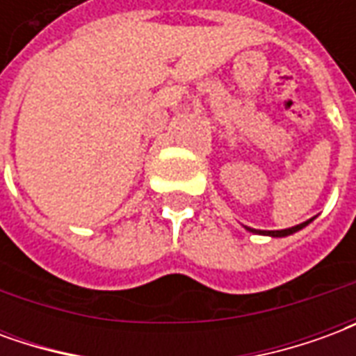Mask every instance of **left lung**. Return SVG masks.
Listing matches in <instances>:
<instances>
[{
	"label": "left lung",
	"mask_w": 356,
	"mask_h": 356,
	"mask_svg": "<svg viewBox=\"0 0 356 356\" xmlns=\"http://www.w3.org/2000/svg\"><path fill=\"white\" fill-rule=\"evenodd\" d=\"M313 219H309V221H305V223L296 225V227H290V229H282V231H257V229H250V227H246V231L254 232V234H263V236H270V238H284V236H290V234H293V232L305 229L307 225L311 223Z\"/></svg>",
	"instance_id": "1"
}]
</instances>
